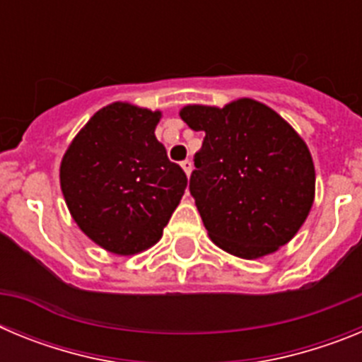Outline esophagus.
Returning a JSON list of instances; mask_svg holds the SVG:
<instances>
[{"instance_id": "34e87169", "label": "esophagus", "mask_w": 362, "mask_h": 362, "mask_svg": "<svg viewBox=\"0 0 362 362\" xmlns=\"http://www.w3.org/2000/svg\"><path fill=\"white\" fill-rule=\"evenodd\" d=\"M181 168H183V170H185V174L190 175V172H192V161H188V159H187V161H183V163H181Z\"/></svg>"}]
</instances>
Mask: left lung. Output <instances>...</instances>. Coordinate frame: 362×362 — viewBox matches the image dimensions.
<instances>
[{"instance_id":"obj_1","label":"left lung","mask_w":362,"mask_h":362,"mask_svg":"<svg viewBox=\"0 0 362 362\" xmlns=\"http://www.w3.org/2000/svg\"><path fill=\"white\" fill-rule=\"evenodd\" d=\"M179 116L204 132L190 194L214 245L259 259L292 241L315 197L312 153L292 124L250 98L187 105Z\"/></svg>"}]
</instances>
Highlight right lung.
I'll return each instance as SVG.
<instances>
[{
	"label": "right lung",
	"mask_w": 362,
	"mask_h": 362,
	"mask_svg": "<svg viewBox=\"0 0 362 362\" xmlns=\"http://www.w3.org/2000/svg\"><path fill=\"white\" fill-rule=\"evenodd\" d=\"M161 112L117 101L76 134L59 166L69 212L86 238L116 255L161 239L187 188L181 166L156 139Z\"/></svg>",
	"instance_id": "1"
}]
</instances>
